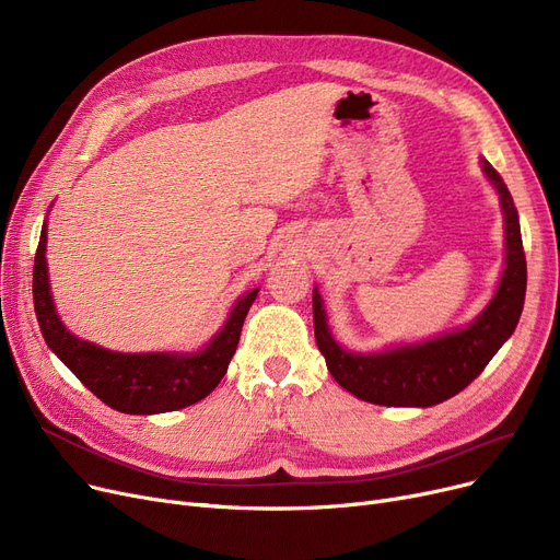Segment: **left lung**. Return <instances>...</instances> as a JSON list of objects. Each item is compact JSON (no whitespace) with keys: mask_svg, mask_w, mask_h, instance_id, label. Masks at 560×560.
I'll return each instance as SVG.
<instances>
[{"mask_svg":"<svg viewBox=\"0 0 560 560\" xmlns=\"http://www.w3.org/2000/svg\"><path fill=\"white\" fill-rule=\"evenodd\" d=\"M481 167L499 192L504 211L506 268L494 298L472 325L418 345L357 354L334 340L319 292L317 288L313 290L315 342L327 359L331 376L359 399L381 406H435L472 384L515 331L526 292V258L517 209L499 172L486 159H481Z\"/></svg>","mask_w":560,"mask_h":560,"instance_id":"1","label":"left lung"}]
</instances>
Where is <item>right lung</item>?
<instances>
[{
	"mask_svg": "<svg viewBox=\"0 0 560 560\" xmlns=\"http://www.w3.org/2000/svg\"><path fill=\"white\" fill-rule=\"evenodd\" d=\"M47 224L34 260V308L45 342L81 384L106 406L129 416H154L186 408L211 395L226 374L238 347L243 322L258 288L235 302L215 338L192 354L156 351V354H120L72 336L56 315L47 279Z\"/></svg>",
	"mask_w": 560,
	"mask_h": 560,
	"instance_id": "1",
	"label": "right lung"
}]
</instances>
